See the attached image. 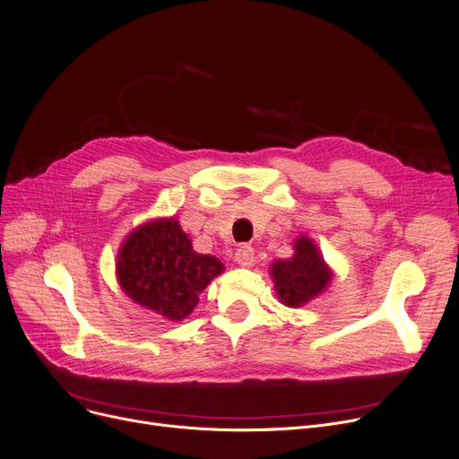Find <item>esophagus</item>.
I'll return each instance as SVG.
<instances>
[{"mask_svg":"<svg viewBox=\"0 0 459 459\" xmlns=\"http://www.w3.org/2000/svg\"><path fill=\"white\" fill-rule=\"evenodd\" d=\"M254 259H255V254H254V248H252L250 244L238 246L237 252H235V261H237L238 266L248 268V266L254 264Z\"/></svg>","mask_w":459,"mask_h":459,"instance_id":"esophagus-1","label":"esophagus"}]
</instances>
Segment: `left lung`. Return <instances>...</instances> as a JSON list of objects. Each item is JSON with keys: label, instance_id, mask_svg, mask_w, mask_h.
I'll use <instances>...</instances> for the list:
<instances>
[{"label": "left lung", "instance_id": "8db88e82", "mask_svg": "<svg viewBox=\"0 0 459 459\" xmlns=\"http://www.w3.org/2000/svg\"><path fill=\"white\" fill-rule=\"evenodd\" d=\"M292 250V257L273 261L268 272L277 299L285 307L299 308L329 289L334 272L310 237L299 235Z\"/></svg>", "mask_w": 459, "mask_h": 459}]
</instances>
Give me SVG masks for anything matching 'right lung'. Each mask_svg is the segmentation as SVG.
Listing matches in <instances>:
<instances>
[{"instance_id":"add662e5","label":"right lung","mask_w":459,"mask_h":459,"mask_svg":"<svg viewBox=\"0 0 459 459\" xmlns=\"http://www.w3.org/2000/svg\"><path fill=\"white\" fill-rule=\"evenodd\" d=\"M222 272L224 264L217 257L193 250L189 235L174 217L132 230L116 259L121 290L169 322L186 320L202 290Z\"/></svg>"}]
</instances>
